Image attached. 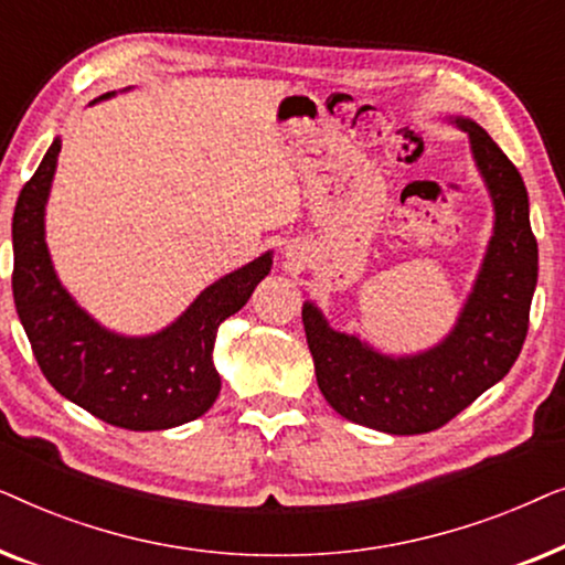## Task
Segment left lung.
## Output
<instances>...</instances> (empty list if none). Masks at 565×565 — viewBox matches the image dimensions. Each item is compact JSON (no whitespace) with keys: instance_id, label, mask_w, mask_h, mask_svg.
Returning <instances> with one entry per match:
<instances>
[{"instance_id":"obj_1","label":"left lung","mask_w":565,"mask_h":565,"mask_svg":"<svg viewBox=\"0 0 565 565\" xmlns=\"http://www.w3.org/2000/svg\"><path fill=\"white\" fill-rule=\"evenodd\" d=\"M452 122L468 134L491 195L493 236L450 334L431 350L393 358L360 337L334 331L316 303H303L308 350L323 398L344 419L388 435H424L458 416L512 370L530 327L537 242L527 190L478 122Z\"/></svg>"}]
</instances>
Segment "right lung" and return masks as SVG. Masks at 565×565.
<instances>
[{
    "instance_id": "obj_1",
    "label": "right lung",
    "mask_w": 565,
    "mask_h": 565,
    "mask_svg": "<svg viewBox=\"0 0 565 565\" xmlns=\"http://www.w3.org/2000/svg\"><path fill=\"white\" fill-rule=\"evenodd\" d=\"M105 97L110 92L99 99ZM58 151L56 138L22 188L12 215L14 306L45 381L113 427L153 431L198 419L221 391L213 365L218 327L242 311L269 275L273 252L207 285L180 319L157 334H115L76 306L53 269L45 203Z\"/></svg>"
}]
</instances>
